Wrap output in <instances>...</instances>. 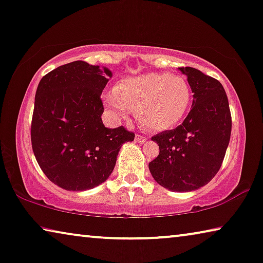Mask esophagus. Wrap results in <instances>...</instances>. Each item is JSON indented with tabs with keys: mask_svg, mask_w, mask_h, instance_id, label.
Here are the masks:
<instances>
[{
	"mask_svg": "<svg viewBox=\"0 0 263 263\" xmlns=\"http://www.w3.org/2000/svg\"><path fill=\"white\" fill-rule=\"evenodd\" d=\"M135 141H136V142L142 143V142H144V141H146V138H144V136H141V135H136Z\"/></svg>",
	"mask_w": 263,
	"mask_h": 263,
	"instance_id": "obj_1",
	"label": "esophagus"
}]
</instances>
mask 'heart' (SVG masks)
<instances>
[{"label": "heart", "mask_w": 263, "mask_h": 263, "mask_svg": "<svg viewBox=\"0 0 263 263\" xmlns=\"http://www.w3.org/2000/svg\"><path fill=\"white\" fill-rule=\"evenodd\" d=\"M192 93L181 76L163 72L125 77L116 83L104 98L116 120H125L136 108V119L154 132L168 130L184 119Z\"/></svg>", "instance_id": "obj_1"}]
</instances>
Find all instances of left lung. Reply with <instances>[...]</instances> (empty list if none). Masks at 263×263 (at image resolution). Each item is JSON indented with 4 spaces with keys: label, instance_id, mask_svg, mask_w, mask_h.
<instances>
[{
    "label": "left lung",
    "instance_id": "left-lung-1",
    "mask_svg": "<svg viewBox=\"0 0 263 263\" xmlns=\"http://www.w3.org/2000/svg\"><path fill=\"white\" fill-rule=\"evenodd\" d=\"M193 92L191 111L176 129L152 138L160 153L149 162L154 180L170 191L206 185L222 166L231 134L229 102L217 79L195 67H179Z\"/></svg>",
    "mask_w": 263,
    "mask_h": 263
}]
</instances>
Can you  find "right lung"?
I'll list each match as a JSON object with an SVG mask.
<instances>
[{
    "label": "right lung",
    "mask_w": 263,
    "mask_h": 263,
    "mask_svg": "<svg viewBox=\"0 0 263 263\" xmlns=\"http://www.w3.org/2000/svg\"><path fill=\"white\" fill-rule=\"evenodd\" d=\"M112 77L106 67L82 60L59 66L37 85L32 120V148L49 180L67 191H85L112 173L124 142L135 134L106 128L102 91Z\"/></svg>",
    "instance_id": "obj_1"
}]
</instances>
